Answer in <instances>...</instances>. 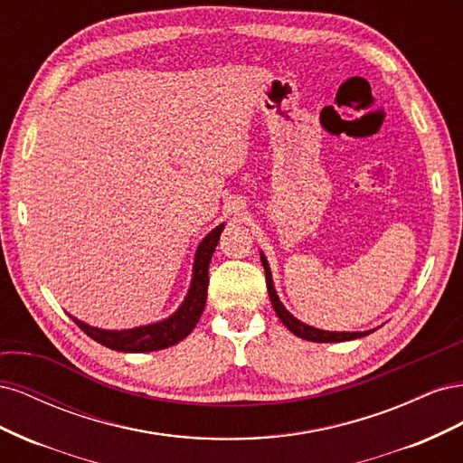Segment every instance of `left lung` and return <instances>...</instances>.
<instances>
[{
  "label": "left lung",
  "instance_id": "8db88e82",
  "mask_svg": "<svg viewBox=\"0 0 463 463\" xmlns=\"http://www.w3.org/2000/svg\"><path fill=\"white\" fill-rule=\"evenodd\" d=\"M260 260H262V266H264V274H266V288H269V296H270V303L274 307V311L278 315V318L284 322L286 328L289 332H293L298 335V338H303V340H309V342H320V344H332V342H349V340H357V338H363V335H369L371 332L374 330H365V332H330V330H320V328H315V326H309L305 325V322H301L299 318L293 317L284 303L279 301L278 293H276V288H274V279H272V272H270V264L269 260H266L264 253L260 250Z\"/></svg>",
  "mask_w": 463,
  "mask_h": 463
}]
</instances>
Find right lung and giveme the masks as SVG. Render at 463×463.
<instances>
[{"instance_id":"1","label":"right lung","mask_w":463,"mask_h":463,"mask_svg":"<svg viewBox=\"0 0 463 463\" xmlns=\"http://www.w3.org/2000/svg\"><path fill=\"white\" fill-rule=\"evenodd\" d=\"M226 223H220L213 232L204 235V240L199 243L194 250V262H193V276L187 289L185 299L181 301L177 309L158 322L152 325L137 326V328H125V330H106L87 325V322L79 320L77 317L69 315L77 322V326L98 344H102L109 349L123 354H145V352H158L170 345H175L193 332L197 322L204 311L206 305V289H208V264L213 259L220 233L223 232Z\"/></svg>"}]
</instances>
